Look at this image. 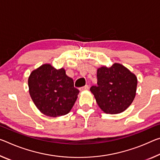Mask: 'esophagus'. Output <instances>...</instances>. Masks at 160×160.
<instances>
[{
	"label": "esophagus",
	"mask_w": 160,
	"mask_h": 160,
	"mask_svg": "<svg viewBox=\"0 0 160 160\" xmlns=\"http://www.w3.org/2000/svg\"><path fill=\"white\" fill-rule=\"evenodd\" d=\"M88 89H89V85H85V86H84V87H82V88H80V91H83V90H88Z\"/></svg>",
	"instance_id": "esophagus-1"
}]
</instances>
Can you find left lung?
<instances>
[{"label":"left lung","mask_w":160,"mask_h":160,"mask_svg":"<svg viewBox=\"0 0 160 160\" xmlns=\"http://www.w3.org/2000/svg\"><path fill=\"white\" fill-rule=\"evenodd\" d=\"M97 77L98 85L92 86L90 91L104 112H122L133 102L138 79L124 65L114 63L110 68L101 67L98 69Z\"/></svg>","instance_id":"8db88e82"}]
</instances>
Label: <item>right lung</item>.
Returning a JSON list of instances; mask_svg holds the SVG:
<instances>
[{
	"label": "right lung",
	"mask_w": 160,
	"mask_h": 160,
	"mask_svg": "<svg viewBox=\"0 0 160 160\" xmlns=\"http://www.w3.org/2000/svg\"><path fill=\"white\" fill-rule=\"evenodd\" d=\"M28 88L37 108L52 118L69 112L80 92L64 68L57 70L50 64L42 65L30 73Z\"/></svg>",
	"instance_id": "right-lung-1"
}]
</instances>
